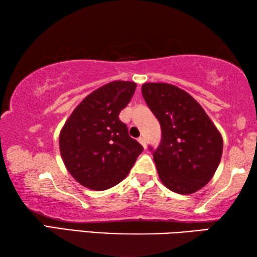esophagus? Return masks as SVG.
<instances>
[{"mask_svg": "<svg viewBox=\"0 0 257 257\" xmlns=\"http://www.w3.org/2000/svg\"><path fill=\"white\" fill-rule=\"evenodd\" d=\"M138 142L141 143V144H142L143 146L146 147V141H145L144 137H139V138H138Z\"/></svg>", "mask_w": 257, "mask_h": 257, "instance_id": "obj_1", "label": "esophagus"}]
</instances>
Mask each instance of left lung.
I'll return each instance as SVG.
<instances>
[{
    "label": "left lung",
    "instance_id": "1",
    "mask_svg": "<svg viewBox=\"0 0 257 257\" xmlns=\"http://www.w3.org/2000/svg\"><path fill=\"white\" fill-rule=\"evenodd\" d=\"M142 93L162 130L161 144L153 152L161 181L178 194L199 190L220 164L223 150L220 132L196 99L179 87L146 82Z\"/></svg>",
    "mask_w": 257,
    "mask_h": 257
}]
</instances>
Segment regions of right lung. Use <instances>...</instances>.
<instances>
[{
    "mask_svg": "<svg viewBox=\"0 0 257 257\" xmlns=\"http://www.w3.org/2000/svg\"><path fill=\"white\" fill-rule=\"evenodd\" d=\"M136 86L116 80L99 87L82 99L61 129L64 165L87 188L101 191L118 185L144 150L119 119Z\"/></svg>",
    "mask_w": 257,
    "mask_h": 257,
    "instance_id": "right-lung-1",
    "label": "right lung"
}]
</instances>
